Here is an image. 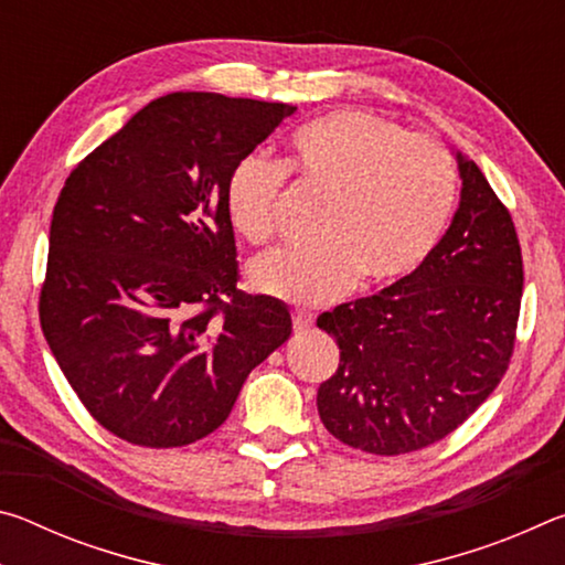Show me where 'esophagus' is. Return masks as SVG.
I'll return each mask as SVG.
<instances>
[{
  "mask_svg": "<svg viewBox=\"0 0 565 565\" xmlns=\"http://www.w3.org/2000/svg\"><path fill=\"white\" fill-rule=\"evenodd\" d=\"M311 327H313V313L303 311V309H296L294 311V329L296 331H306V329H311Z\"/></svg>",
  "mask_w": 565,
  "mask_h": 565,
  "instance_id": "1",
  "label": "esophagus"
}]
</instances>
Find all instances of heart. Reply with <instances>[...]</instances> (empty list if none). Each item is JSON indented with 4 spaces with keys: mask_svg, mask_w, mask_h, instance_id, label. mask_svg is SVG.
Wrapping results in <instances>:
<instances>
[{
    "mask_svg": "<svg viewBox=\"0 0 565 565\" xmlns=\"http://www.w3.org/2000/svg\"><path fill=\"white\" fill-rule=\"evenodd\" d=\"M289 167L331 196L311 248H279L252 266V286L276 299L321 306L363 281L406 279L428 259L456 204L448 151L424 134L363 109L306 124L291 137ZM286 171L248 154L226 181V214L238 234L264 244L274 234Z\"/></svg>",
    "mask_w": 565,
    "mask_h": 565,
    "instance_id": "1",
    "label": "heart"
}]
</instances>
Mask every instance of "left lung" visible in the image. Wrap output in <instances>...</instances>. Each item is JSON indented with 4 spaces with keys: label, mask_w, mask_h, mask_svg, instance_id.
<instances>
[{
    "label": "left lung",
    "mask_w": 565,
    "mask_h": 565,
    "mask_svg": "<svg viewBox=\"0 0 565 565\" xmlns=\"http://www.w3.org/2000/svg\"><path fill=\"white\" fill-rule=\"evenodd\" d=\"M454 154L461 202L428 259L317 319L341 349L337 374L319 386V416L366 454L441 441L509 369L523 291L519 236L476 161Z\"/></svg>",
    "instance_id": "8db88e82"
}]
</instances>
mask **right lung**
<instances>
[{
    "instance_id": "add662e5",
    "label": "right lung",
    "mask_w": 565,
    "mask_h": 565,
    "mask_svg": "<svg viewBox=\"0 0 565 565\" xmlns=\"http://www.w3.org/2000/svg\"><path fill=\"white\" fill-rule=\"evenodd\" d=\"M294 111L167 94L66 179L40 321L76 396L124 441L174 448L216 431L291 337L286 303L236 289L226 181Z\"/></svg>"
}]
</instances>
